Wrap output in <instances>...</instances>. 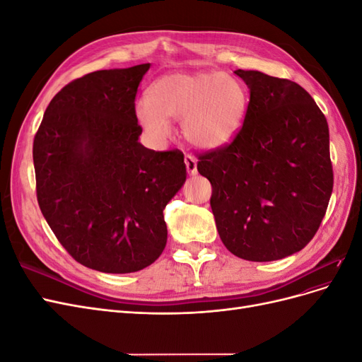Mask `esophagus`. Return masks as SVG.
Returning <instances> with one entry per match:
<instances>
[{
    "label": "esophagus",
    "mask_w": 362,
    "mask_h": 362,
    "mask_svg": "<svg viewBox=\"0 0 362 362\" xmlns=\"http://www.w3.org/2000/svg\"><path fill=\"white\" fill-rule=\"evenodd\" d=\"M184 163H185V168H187V172L190 175H196L198 173V168H196V158L193 156H185L184 157Z\"/></svg>",
    "instance_id": "obj_1"
}]
</instances>
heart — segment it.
<instances>
[{"label":"heart","mask_w":362,"mask_h":362,"mask_svg":"<svg viewBox=\"0 0 362 362\" xmlns=\"http://www.w3.org/2000/svg\"><path fill=\"white\" fill-rule=\"evenodd\" d=\"M249 108L246 86L221 71L172 72L149 87L148 100L136 104L139 122L149 133L169 136V119H181V131L193 146H226L242 131Z\"/></svg>","instance_id":"b5f03b06"}]
</instances>
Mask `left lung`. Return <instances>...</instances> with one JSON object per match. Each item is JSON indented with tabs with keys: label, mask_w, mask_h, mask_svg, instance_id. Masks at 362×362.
<instances>
[{
	"label": "left lung",
	"mask_w": 362,
	"mask_h": 362,
	"mask_svg": "<svg viewBox=\"0 0 362 362\" xmlns=\"http://www.w3.org/2000/svg\"><path fill=\"white\" fill-rule=\"evenodd\" d=\"M250 90L245 125L226 146L198 152L226 249L247 261L299 252L319 229L334 187L326 117L303 87L238 69Z\"/></svg>",
	"instance_id": "left-lung-1"
}]
</instances>
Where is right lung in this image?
Wrapping results in <instances>:
<instances>
[{
  "label": "right lung",
  "instance_id": "add662e5",
  "mask_svg": "<svg viewBox=\"0 0 362 362\" xmlns=\"http://www.w3.org/2000/svg\"><path fill=\"white\" fill-rule=\"evenodd\" d=\"M149 66L71 81L51 100L33 141L42 214L68 254L98 272H137L161 255L163 210L185 181L180 149L137 141L136 95Z\"/></svg>",
  "mask_w": 362,
  "mask_h": 362
}]
</instances>
